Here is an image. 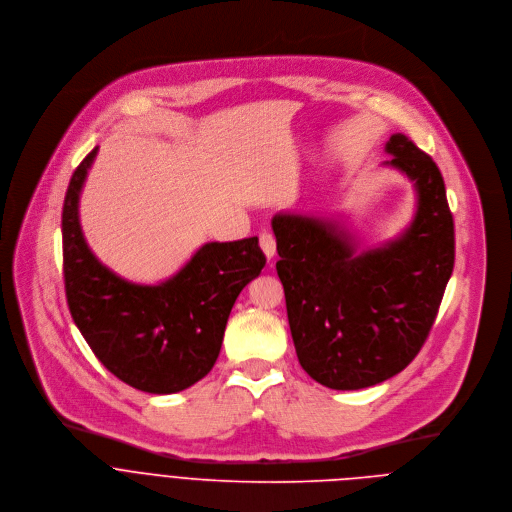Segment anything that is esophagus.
Wrapping results in <instances>:
<instances>
[{
	"instance_id": "34e87169",
	"label": "esophagus",
	"mask_w": 512,
	"mask_h": 512,
	"mask_svg": "<svg viewBox=\"0 0 512 512\" xmlns=\"http://www.w3.org/2000/svg\"><path fill=\"white\" fill-rule=\"evenodd\" d=\"M259 243H261V249L265 253V257L271 261L275 257V251H277V243H275V237L271 233H261L259 237Z\"/></svg>"
}]
</instances>
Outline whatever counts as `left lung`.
I'll list each match as a JSON object with an SVG mask.
<instances>
[{"label":"left lung","instance_id":"left-lung-1","mask_svg":"<svg viewBox=\"0 0 512 512\" xmlns=\"http://www.w3.org/2000/svg\"><path fill=\"white\" fill-rule=\"evenodd\" d=\"M386 160L414 183L412 225L358 251L335 221L273 217L277 275L301 368L331 390H360L400 374L422 350L454 269V221L440 168L406 134Z\"/></svg>","mask_w":512,"mask_h":512}]
</instances>
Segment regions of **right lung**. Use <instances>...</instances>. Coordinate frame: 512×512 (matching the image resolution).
<instances>
[{"instance_id": "obj_1", "label": "right lung", "mask_w": 512, "mask_h": 512, "mask_svg": "<svg viewBox=\"0 0 512 512\" xmlns=\"http://www.w3.org/2000/svg\"><path fill=\"white\" fill-rule=\"evenodd\" d=\"M98 146L78 164L62 209L64 285L74 323L104 368L148 394H175L215 366L243 287L265 267L257 237L207 243L158 285L120 279L88 249L78 201Z\"/></svg>"}]
</instances>
